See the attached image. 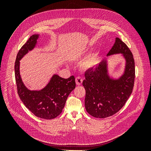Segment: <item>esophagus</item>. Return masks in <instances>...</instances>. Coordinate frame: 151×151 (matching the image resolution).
Instances as JSON below:
<instances>
[{"label": "esophagus", "mask_w": 151, "mask_h": 151, "mask_svg": "<svg viewBox=\"0 0 151 151\" xmlns=\"http://www.w3.org/2000/svg\"><path fill=\"white\" fill-rule=\"evenodd\" d=\"M76 83L77 85L80 86L83 83V79H82V78H81L80 77H77L76 78Z\"/></svg>", "instance_id": "obj_1"}]
</instances>
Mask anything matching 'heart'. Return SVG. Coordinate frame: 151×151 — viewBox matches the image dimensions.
<instances>
[{
    "instance_id": "1",
    "label": "heart",
    "mask_w": 151,
    "mask_h": 151,
    "mask_svg": "<svg viewBox=\"0 0 151 151\" xmlns=\"http://www.w3.org/2000/svg\"><path fill=\"white\" fill-rule=\"evenodd\" d=\"M96 60L97 58L96 56L95 55H93L90 56L89 57H88V58L85 60L83 63H82V67L84 69H88V68H91L93 67L96 63Z\"/></svg>"
}]
</instances>
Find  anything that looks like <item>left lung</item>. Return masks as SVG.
Here are the masks:
<instances>
[{"label":"left lung","instance_id":"8db88e82","mask_svg":"<svg viewBox=\"0 0 151 151\" xmlns=\"http://www.w3.org/2000/svg\"><path fill=\"white\" fill-rule=\"evenodd\" d=\"M123 53L127 61L125 73L117 80L107 74L106 61L85 72V108L89 115L104 118L113 115L124 106L132 93L135 81V62L127 45L118 38L107 55Z\"/></svg>","mask_w":151,"mask_h":151}]
</instances>
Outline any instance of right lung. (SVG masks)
Listing matches in <instances>:
<instances>
[{
    "instance_id": "obj_1",
    "label": "right lung",
    "mask_w": 151,
    "mask_h": 151,
    "mask_svg": "<svg viewBox=\"0 0 151 151\" xmlns=\"http://www.w3.org/2000/svg\"><path fill=\"white\" fill-rule=\"evenodd\" d=\"M38 35H32L17 53L15 62V79L18 95L30 111L46 120L56 118L62 113L68 95L76 88L75 77L63 79L54 75L50 83L41 91H29L22 82L19 74V60L33 49Z\"/></svg>"
}]
</instances>
